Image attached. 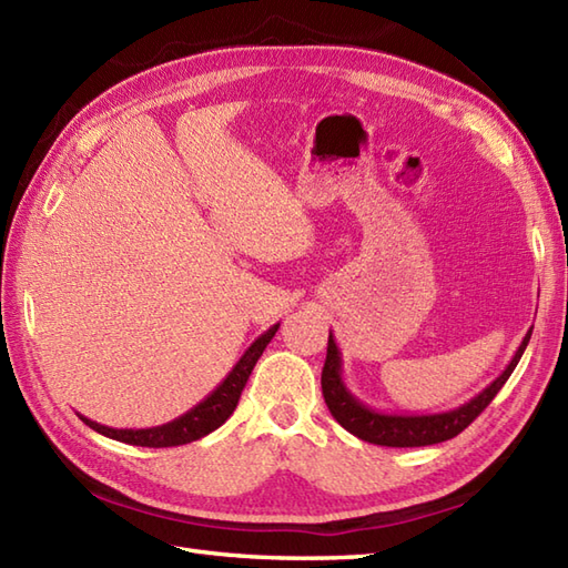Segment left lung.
I'll list each match as a JSON object with an SVG mask.
<instances>
[{
  "label": "left lung",
  "instance_id": "8db88e82",
  "mask_svg": "<svg viewBox=\"0 0 568 568\" xmlns=\"http://www.w3.org/2000/svg\"><path fill=\"white\" fill-rule=\"evenodd\" d=\"M529 336H532V329L525 334L523 344L517 346L513 361L505 366L500 376L493 381L488 388L480 390L476 397H470L468 403L458 405L454 409H446V413H434V415H393V413H378V409L364 405L352 390L346 388V383L342 378V352L329 332L327 361H324V368H322L324 403H327L332 417L339 422L346 432H352L354 437L364 439L368 444L429 446V444L454 439L458 432H464L470 422L484 413L493 397H496L498 390L505 385V381L510 378L517 361H520L525 354Z\"/></svg>",
  "mask_w": 568,
  "mask_h": 568
}]
</instances>
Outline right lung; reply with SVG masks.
Wrapping results in <instances>:
<instances>
[{
	"instance_id": "1",
	"label": "right lung",
	"mask_w": 568,
	"mask_h": 568,
	"mask_svg": "<svg viewBox=\"0 0 568 568\" xmlns=\"http://www.w3.org/2000/svg\"><path fill=\"white\" fill-rule=\"evenodd\" d=\"M277 327H281V324H273L268 332H263L258 339L246 348L244 356L236 361V366L229 371V376L216 385V388L204 397L202 403L187 409L185 415L168 422V425L149 427V429H114V427L98 425V422H92L82 415L80 419L90 429L104 434V437L124 442V444H134V446H151V449H161V446H180V444H190L195 439L207 437L210 432L222 427L224 422L232 417L253 366H256V361L265 352V346H268V342L275 336Z\"/></svg>"
}]
</instances>
